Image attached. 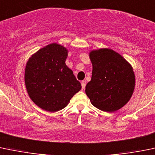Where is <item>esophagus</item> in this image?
Here are the masks:
<instances>
[{
  "label": "esophagus",
  "mask_w": 155,
  "mask_h": 155,
  "mask_svg": "<svg viewBox=\"0 0 155 155\" xmlns=\"http://www.w3.org/2000/svg\"><path fill=\"white\" fill-rule=\"evenodd\" d=\"M86 84H87V82H86L85 81H81V86H82V89H85Z\"/></svg>",
  "instance_id": "34e87169"
}]
</instances>
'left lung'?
Instances as JSON below:
<instances>
[{
	"label": "left lung",
	"instance_id": "1",
	"mask_svg": "<svg viewBox=\"0 0 155 155\" xmlns=\"http://www.w3.org/2000/svg\"><path fill=\"white\" fill-rule=\"evenodd\" d=\"M91 81L85 92L91 103L105 112H114L125 106L133 95L135 74L131 65L112 49L91 51Z\"/></svg>",
	"mask_w": 155,
	"mask_h": 155
}]
</instances>
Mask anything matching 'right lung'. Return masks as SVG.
I'll return each mask as SVG.
<instances>
[{
	"label": "right lung",
	"instance_id": "add662e5",
	"mask_svg": "<svg viewBox=\"0 0 155 155\" xmlns=\"http://www.w3.org/2000/svg\"><path fill=\"white\" fill-rule=\"evenodd\" d=\"M68 50L51 43L28 60L25 82L28 95L38 107L48 112L63 109L79 92L81 84L66 64Z\"/></svg>",
	"mask_w": 155,
	"mask_h": 155
}]
</instances>
